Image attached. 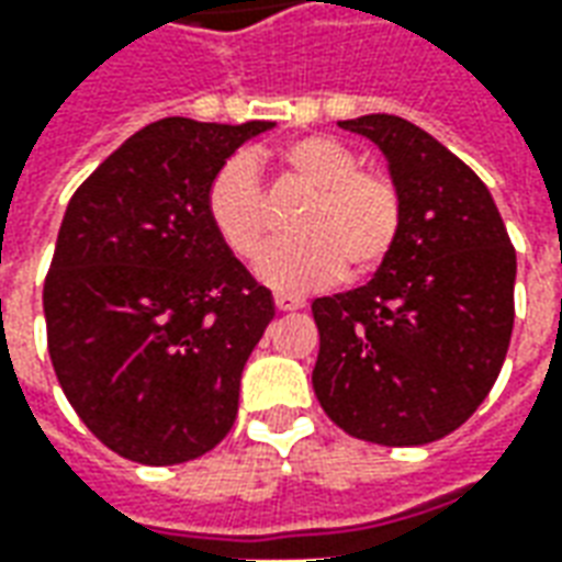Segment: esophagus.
<instances>
[{"label":"esophagus","mask_w":562,"mask_h":562,"mask_svg":"<svg viewBox=\"0 0 562 562\" xmlns=\"http://www.w3.org/2000/svg\"><path fill=\"white\" fill-rule=\"evenodd\" d=\"M273 304H277V310H280V313H292V310H301V306H304V301H301L297 294L277 292L273 294Z\"/></svg>","instance_id":"obj_1"}]
</instances>
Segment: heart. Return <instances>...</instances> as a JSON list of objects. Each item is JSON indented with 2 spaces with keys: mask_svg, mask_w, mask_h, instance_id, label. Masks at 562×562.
I'll return each instance as SVG.
<instances>
[{
  "mask_svg": "<svg viewBox=\"0 0 562 562\" xmlns=\"http://www.w3.org/2000/svg\"><path fill=\"white\" fill-rule=\"evenodd\" d=\"M285 173L310 192L294 216V240L258 258V277L280 292H310L340 277H367L401 237L403 201L385 173L364 171L352 149L328 135H306L280 149ZM204 210L234 256L252 258L270 232L268 201L252 156L237 153L210 177Z\"/></svg>",
  "mask_w": 562,
  "mask_h": 562,
  "instance_id": "heart-1",
  "label": "heart"
}]
</instances>
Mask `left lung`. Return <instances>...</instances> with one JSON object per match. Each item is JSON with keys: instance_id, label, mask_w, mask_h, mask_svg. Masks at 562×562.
I'll return each mask as SVG.
<instances>
[{"instance_id": "8db88e82", "label": "left lung", "mask_w": 562, "mask_h": 562, "mask_svg": "<svg viewBox=\"0 0 562 562\" xmlns=\"http://www.w3.org/2000/svg\"><path fill=\"white\" fill-rule=\"evenodd\" d=\"M340 128L389 159L403 225L373 280L313 301V389L355 439L427 446L458 430L499 376L515 325V246L487 186L434 135L391 114Z\"/></svg>"}]
</instances>
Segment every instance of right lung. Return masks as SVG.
<instances>
[{
	"label": "right lung",
	"mask_w": 562,
	"mask_h": 562,
	"mask_svg": "<svg viewBox=\"0 0 562 562\" xmlns=\"http://www.w3.org/2000/svg\"><path fill=\"white\" fill-rule=\"evenodd\" d=\"M268 128L149 123L68 201L44 280L47 352L80 422L120 458L195 460L237 418L273 297L213 232L204 192Z\"/></svg>",
	"instance_id": "1"
}]
</instances>
